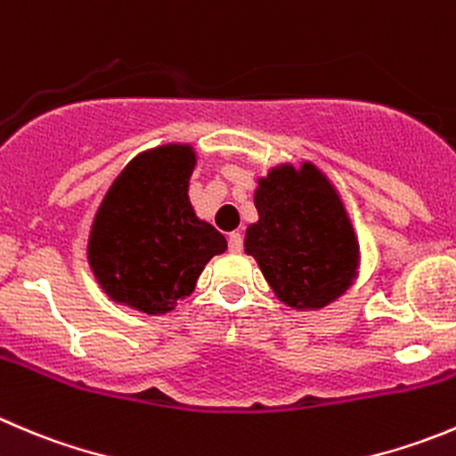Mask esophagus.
<instances>
[{"label":"esophagus","mask_w":456,"mask_h":456,"mask_svg":"<svg viewBox=\"0 0 456 456\" xmlns=\"http://www.w3.org/2000/svg\"><path fill=\"white\" fill-rule=\"evenodd\" d=\"M242 249V233L240 232H232L229 233V251L238 254Z\"/></svg>","instance_id":"obj_1"}]
</instances>
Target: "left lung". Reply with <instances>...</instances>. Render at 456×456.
Returning <instances> with one entry per match:
<instances>
[{
  "label": "left lung",
  "mask_w": 456,
  "mask_h": 456,
  "mask_svg": "<svg viewBox=\"0 0 456 456\" xmlns=\"http://www.w3.org/2000/svg\"><path fill=\"white\" fill-rule=\"evenodd\" d=\"M258 223L245 233L265 281L285 305L321 309L346 294L359 269V242L346 207L314 165H281L258 180Z\"/></svg>",
  "instance_id": "obj_1"
}]
</instances>
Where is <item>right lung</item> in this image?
<instances>
[{"label": "right lung", "mask_w": 456, "mask_h": 456, "mask_svg": "<svg viewBox=\"0 0 456 456\" xmlns=\"http://www.w3.org/2000/svg\"><path fill=\"white\" fill-rule=\"evenodd\" d=\"M196 151L165 144L140 153L106 191L88 236V265L110 300L167 314L227 240L189 202Z\"/></svg>", "instance_id": "right-lung-1"}]
</instances>
